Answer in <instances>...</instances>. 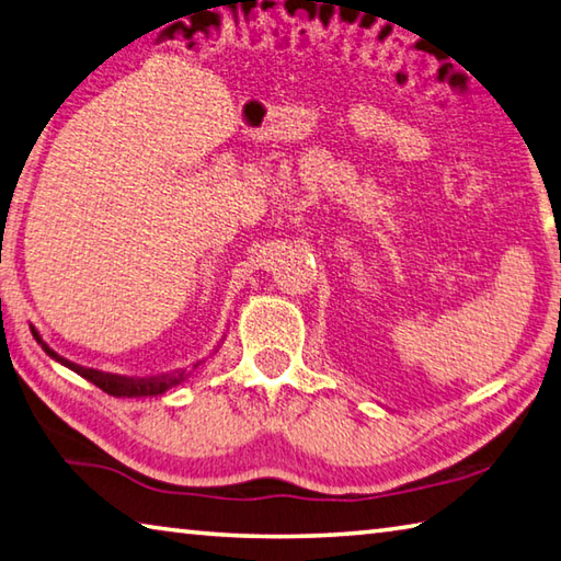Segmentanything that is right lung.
I'll list each match as a JSON object with an SVG mask.
<instances>
[{"mask_svg":"<svg viewBox=\"0 0 561 561\" xmlns=\"http://www.w3.org/2000/svg\"><path fill=\"white\" fill-rule=\"evenodd\" d=\"M32 336L36 339V344H39L46 356H51L56 364H61L66 368H71L73 374H79L81 378H87V381H91L93 386H99L101 391H106L108 396H116V398H146V396H163L165 391H170V388L180 386L183 381H187V376L195 371L197 366L203 364V360H197V364H193L190 368H175V371L170 374H158V376H121V374H106V371H99V368H87V366H79L73 364V360L64 358L56 354V351L46 344V341L42 339L39 331H36V327H32ZM225 341V336L220 339V344ZM220 344L215 346L213 354H217V348H220ZM210 354V356H213Z\"/></svg>","mask_w":561,"mask_h":561,"instance_id":"right-lung-1","label":"right lung"}]
</instances>
